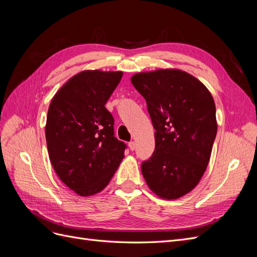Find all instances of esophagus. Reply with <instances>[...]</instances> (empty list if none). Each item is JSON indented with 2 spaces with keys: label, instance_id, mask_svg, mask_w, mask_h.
<instances>
[{
  "label": "esophagus",
  "instance_id": "esophagus-1",
  "mask_svg": "<svg viewBox=\"0 0 257 257\" xmlns=\"http://www.w3.org/2000/svg\"><path fill=\"white\" fill-rule=\"evenodd\" d=\"M128 147H130V149H131L132 151H134V150L136 149V143H135V142L128 143Z\"/></svg>",
  "mask_w": 257,
  "mask_h": 257
}]
</instances>
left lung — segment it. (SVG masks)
I'll return each mask as SVG.
<instances>
[{"label": "left lung", "instance_id": "1", "mask_svg": "<svg viewBox=\"0 0 257 257\" xmlns=\"http://www.w3.org/2000/svg\"><path fill=\"white\" fill-rule=\"evenodd\" d=\"M131 81L146 99L155 130V149L143 162V176L160 197H181L197 185L211 155L217 130L213 97L178 69L139 73Z\"/></svg>", "mask_w": 257, "mask_h": 257}]
</instances>
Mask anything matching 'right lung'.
Listing matches in <instances>:
<instances>
[{"mask_svg":"<svg viewBox=\"0 0 257 257\" xmlns=\"http://www.w3.org/2000/svg\"><path fill=\"white\" fill-rule=\"evenodd\" d=\"M122 72L84 71L52 98L46 122L51 164L65 185L80 196L104 190L118 169L126 145L114 137L105 104Z\"/></svg>","mask_w":257,"mask_h":257,"instance_id":"right-lung-1","label":"right lung"}]
</instances>
